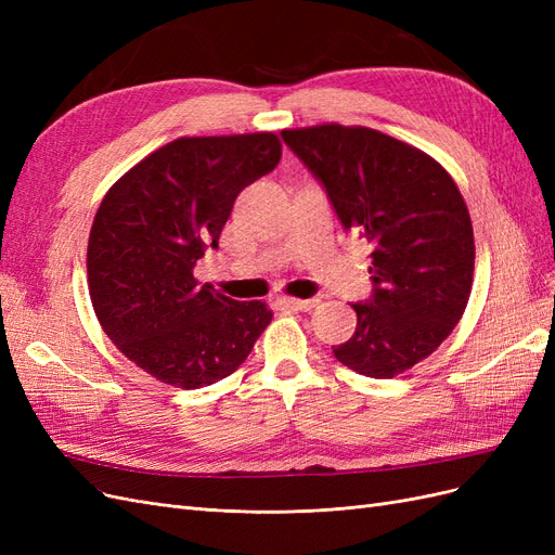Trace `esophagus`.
<instances>
[{
	"label": "esophagus",
	"mask_w": 555,
	"mask_h": 555,
	"mask_svg": "<svg viewBox=\"0 0 555 555\" xmlns=\"http://www.w3.org/2000/svg\"><path fill=\"white\" fill-rule=\"evenodd\" d=\"M278 304H280L282 308L306 312V310H312V308L319 304V300H317V298H287V296H282V298H278Z\"/></svg>",
	"instance_id": "esophagus-1"
}]
</instances>
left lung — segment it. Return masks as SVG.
Returning a JSON list of instances; mask_svg holds the SVG:
<instances>
[{
    "instance_id": "8db88e82",
    "label": "left lung",
    "mask_w": 555,
    "mask_h": 555,
    "mask_svg": "<svg viewBox=\"0 0 555 555\" xmlns=\"http://www.w3.org/2000/svg\"><path fill=\"white\" fill-rule=\"evenodd\" d=\"M322 182L345 231L373 245V294L333 354L391 379L430 357L465 312L475 273L473 222L456 182L422 150L367 127L284 129Z\"/></svg>"
}]
</instances>
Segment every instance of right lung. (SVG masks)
Segmentation results:
<instances>
[{
	"label": "right lung",
	"mask_w": 555,
	"mask_h": 555,
	"mask_svg": "<svg viewBox=\"0 0 555 555\" xmlns=\"http://www.w3.org/2000/svg\"><path fill=\"white\" fill-rule=\"evenodd\" d=\"M280 157L271 131L184 137L106 192L88 243L92 308L117 349L147 375L178 389L220 382L271 324L266 304L198 284L194 266L217 247L236 196Z\"/></svg>",
	"instance_id": "1"
}]
</instances>
